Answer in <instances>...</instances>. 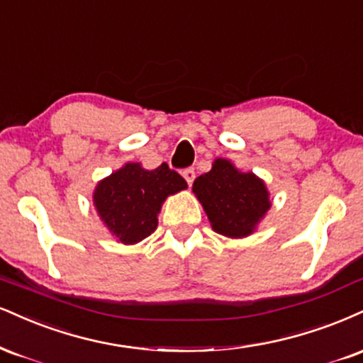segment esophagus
<instances>
[{"mask_svg":"<svg viewBox=\"0 0 363 363\" xmlns=\"http://www.w3.org/2000/svg\"><path fill=\"white\" fill-rule=\"evenodd\" d=\"M182 176H184V179L187 181V184H193L194 182V177H196V172H194V169L193 167H187V169H184L182 170Z\"/></svg>","mask_w":363,"mask_h":363,"instance_id":"34e87169","label":"esophagus"}]
</instances>
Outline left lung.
Instances as JSON below:
<instances>
[{
    "label": "left lung",
    "instance_id": "8db88e82",
    "mask_svg": "<svg viewBox=\"0 0 363 363\" xmlns=\"http://www.w3.org/2000/svg\"><path fill=\"white\" fill-rule=\"evenodd\" d=\"M193 191L213 230L231 238L250 235L270 208L264 182L252 172H240L225 159L215 160L209 172L196 179Z\"/></svg>",
    "mask_w": 363,
    "mask_h": 363
}]
</instances>
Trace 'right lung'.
I'll return each instance as SVG.
<instances>
[{"label": "right lung", "mask_w": 363, "mask_h": 363, "mask_svg": "<svg viewBox=\"0 0 363 363\" xmlns=\"http://www.w3.org/2000/svg\"><path fill=\"white\" fill-rule=\"evenodd\" d=\"M187 182L167 164L145 170L126 164L101 181L94 191L96 211L121 243H137L157 228V213L169 194L186 189Z\"/></svg>", "instance_id": "right-lung-1"}]
</instances>
